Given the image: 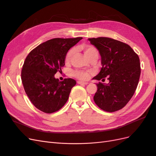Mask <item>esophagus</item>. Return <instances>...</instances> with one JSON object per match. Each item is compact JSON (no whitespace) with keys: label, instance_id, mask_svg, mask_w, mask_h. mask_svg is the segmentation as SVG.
Instances as JSON below:
<instances>
[{"label":"esophagus","instance_id":"obj_1","mask_svg":"<svg viewBox=\"0 0 156 156\" xmlns=\"http://www.w3.org/2000/svg\"><path fill=\"white\" fill-rule=\"evenodd\" d=\"M77 83L79 84H87L88 83H85V82H82V81H77Z\"/></svg>","mask_w":156,"mask_h":156}]
</instances>
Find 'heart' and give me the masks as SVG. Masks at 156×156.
I'll return each mask as SVG.
<instances>
[{
	"label": "heart",
	"instance_id": "heart-1",
	"mask_svg": "<svg viewBox=\"0 0 156 156\" xmlns=\"http://www.w3.org/2000/svg\"><path fill=\"white\" fill-rule=\"evenodd\" d=\"M82 49L83 50L84 54L89 58L91 56L94 55H98V51L95 47L92 45L88 44H84L81 47ZM74 53V49H70L67 53L66 54L64 61L66 63H68L71 59L72 58V56ZM72 75L75 78H77L81 81H86L89 77L90 75V72L88 71H84V70H79V69H75L72 71Z\"/></svg>",
	"mask_w": 156,
	"mask_h": 156
}]
</instances>
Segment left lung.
Returning <instances> with one entry per match:
<instances>
[{"mask_svg":"<svg viewBox=\"0 0 156 156\" xmlns=\"http://www.w3.org/2000/svg\"><path fill=\"white\" fill-rule=\"evenodd\" d=\"M101 56L100 72L93 79L105 81L97 83L94 96L96 104L107 112H115L126 105L137 87L140 64L138 55L124 42L106 37L88 38Z\"/></svg>","mask_w":156,"mask_h":156,"instance_id":"obj_1","label":"left lung"}]
</instances>
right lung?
Returning <instances> with one entry per match:
<instances>
[{
	"instance_id": "right-lung-1",
	"label": "right lung",
	"mask_w": 156,
	"mask_h": 156,
	"mask_svg": "<svg viewBox=\"0 0 156 156\" xmlns=\"http://www.w3.org/2000/svg\"><path fill=\"white\" fill-rule=\"evenodd\" d=\"M83 38H53L32 49L25 58L21 69V81L29 100L37 109L45 112L58 111L68 101L75 80L62 81L55 78L62 71L68 50Z\"/></svg>"
}]
</instances>
